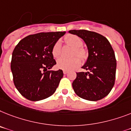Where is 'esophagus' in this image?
Returning <instances> with one entry per match:
<instances>
[{
	"label": "esophagus",
	"instance_id": "obj_1",
	"mask_svg": "<svg viewBox=\"0 0 131 131\" xmlns=\"http://www.w3.org/2000/svg\"><path fill=\"white\" fill-rule=\"evenodd\" d=\"M63 73H64V74H66V73H68V72L67 71V70H63Z\"/></svg>",
	"mask_w": 131,
	"mask_h": 131
}]
</instances>
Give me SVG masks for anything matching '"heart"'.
Returning a JSON list of instances; mask_svg holds the SVG:
<instances>
[{
	"label": "heart",
	"instance_id": "heart-1",
	"mask_svg": "<svg viewBox=\"0 0 131 131\" xmlns=\"http://www.w3.org/2000/svg\"><path fill=\"white\" fill-rule=\"evenodd\" d=\"M65 41L67 45L75 48V51L73 53V56H78L82 61H84L87 58V51L85 49L82 47L83 45V40L80 37L75 35H68L65 37ZM61 54V43L60 41H58L54 44L52 48V55L54 58H59ZM79 58L78 56L71 58H61L58 59L56 66L59 69L70 71L77 68L81 64V59Z\"/></svg>",
	"mask_w": 131,
	"mask_h": 131
}]
</instances>
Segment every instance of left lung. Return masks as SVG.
I'll list each match as a JSON object with an SVG mask.
<instances>
[{
	"label": "left lung",
	"mask_w": 131,
	"mask_h": 131,
	"mask_svg": "<svg viewBox=\"0 0 131 131\" xmlns=\"http://www.w3.org/2000/svg\"><path fill=\"white\" fill-rule=\"evenodd\" d=\"M86 43L88 58L82 66L86 72H77L72 87L79 97L90 101L101 100L114 85L116 60L108 40L102 35L87 30H70Z\"/></svg>",
	"instance_id": "obj_1"
}]
</instances>
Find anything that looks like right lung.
Masks as SVG:
<instances>
[{"instance_id":"1","label":"right lung","mask_w":131,"mask_h":131,"mask_svg":"<svg viewBox=\"0 0 131 131\" xmlns=\"http://www.w3.org/2000/svg\"><path fill=\"white\" fill-rule=\"evenodd\" d=\"M65 33L58 31L30 35L14 49L10 63L14 84L28 100H43L51 96L58 87L63 71L47 70L56 64L52 48Z\"/></svg>"}]
</instances>
